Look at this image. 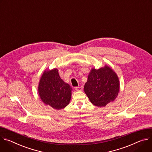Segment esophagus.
Returning a JSON list of instances; mask_svg holds the SVG:
<instances>
[{
    "mask_svg": "<svg viewBox=\"0 0 152 152\" xmlns=\"http://www.w3.org/2000/svg\"><path fill=\"white\" fill-rule=\"evenodd\" d=\"M83 86H78V87H75V89L77 91H82L83 90Z\"/></svg>",
    "mask_w": 152,
    "mask_h": 152,
    "instance_id": "obj_1",
    "label": "esophagus"
}]
</instances>
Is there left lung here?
<instances>
[{
    "instance_id": "obj_1",
    "label": "left lung",
    "mask_w": 152,
    "mask_h": 152,
    "mask_svg": "<svg viewBox=\"0 0 152 152\" xmlns=\"http://www.w3.org/2000/svg\"><path fill=\"white\" fill-rule=\"evenodd\" d=\"M120 82L116 74L108 66L92 69L84 86L91 102L98 107H104L116 98Z\"/></svg>"
}]
</instances>
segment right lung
I'll return each mask as SVG.
<instances>
[{
  "instance_id": "1",
  "label": "right lung",
  "mask_w": 152,
  "mask_h": 152,
  "mask_svg": "<svg viewBox=\"0 0 152 152\" xmlns=\"http://www.w3.org/2000/svg\"><path fill=\"white\" fill-rule=\"evenodd\" d=\"M71 90V87L60 77L57 69L45 72L39 85V93L42 102L57 110L69 104Z\"/></svg>"
}]
</instances>
